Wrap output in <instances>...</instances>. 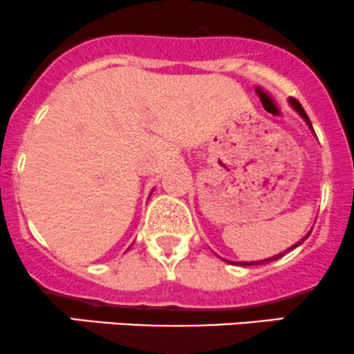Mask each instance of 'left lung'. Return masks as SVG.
Returning <instances> with one entry per match:
<instances>
[{"instance_id":"8db88e82","label":"left lung","mask_w":354,"mask_h":354,"mask_svg":"<svg viewBox=\"0 0 354 354\" xmlns=\"http://www.w3.org/2000/svg\"><path fill=\"white\" fill-rule=\"evenodd\" d=\"M290 103H292V106H293V109H295L297 111H299V113H300V115H302V117H304V120H305V122H307V124H308V127H312L310 120H308L307 113H305L304 106H302V105H300V103H299V100H295V98H290ZM308 236H310V234H307V236H305V237H304V239H307V237H308ZM304 239H302V241H300V243H297L295 245H292V248H288V249H286V251H285V252H280V254L273 256V258H268V259H263V261H251V263H241V265H243V266H251V265H265V263L274 261V259L281 258V256H283V254H286V252H288V251H292V249H295V248H297V245H300V244H302V243H304Z\"/></svg>"}]
</instances>
